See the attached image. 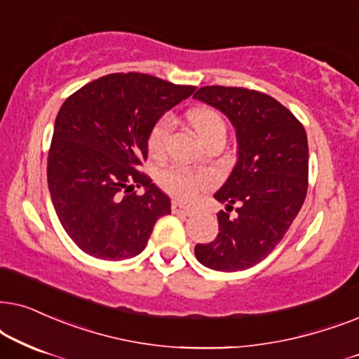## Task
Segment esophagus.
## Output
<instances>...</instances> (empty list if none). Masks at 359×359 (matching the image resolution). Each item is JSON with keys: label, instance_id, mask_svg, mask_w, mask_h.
Returning a JSON list of instances; mask_svg holds the SVG:
<instances>
[{"label": "esophagus", "instance_id": "34e87169", "mask_svg": "<svg viewBox=\"0 0 359 359\" xmlns=\"http://www.w3.org/2000/svg\"><path fill=\"white\" fill-rule=\"evenodd\" d=\"M172 213L182 215V217H190V215L195 213V210L192 207H185L184 203L172 202Z\"/></svg>", "mask_w": 359, "mask_h": 359}]
</instances>
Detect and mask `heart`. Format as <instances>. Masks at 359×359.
<instances>
[{
	"label": "heart",
	"mask_w": 359,
	"mask_h": 359,
	"mask_svg": "<svg viewBox=\"0 0 359 359\" xmlns=\"http://www.w3.org/2000/svg\"><path fill=\"white\" fill-rule=\"evenodd\" d=\"M187 121L197 136L205 144L215 140H223L226 136V123L217 109L213 108H194L187 113ZM172 130L169 116H162L151 128L147 136V147L152 156H161L165 151ZM159 182L167 192L179 198H190L197 194V190L207 184V175L194 172L185 167H170L159 175Z\"/></svg>",
	"instance_id": "obj_1"
}]
</instances>
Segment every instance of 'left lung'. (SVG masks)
Listing matches in <instances>:
<instances>
[{
  "instance_id": "8db88e82",
  "label": "left lung",
  "mask_w": 359,
  "mask_h": 359,
  "mask_svg": "<svg viewBox=\"0 0 359 359\" xmlns=\"http://www.w3.org/2000/svg\"><path fill=\"white\" fill-rule=\"evenodd\" d=\"M195 100L217 108L236 131L238 157L217 194L235 217L218 213V236L195 246L205 267L250 269L283 240L302 208L309 184L307 133L269 95L238 87H202Z\"/></svg>"
}]
</instances>
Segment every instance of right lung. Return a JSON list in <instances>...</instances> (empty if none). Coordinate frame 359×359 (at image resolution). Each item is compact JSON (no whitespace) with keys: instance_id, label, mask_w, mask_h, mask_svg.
<instances>
[{"instance_id":"add662e5","label":"right lung","mask_w":359,"mask_h":359,"mask_svg":"<svg viewBox=\"0 0 359 359\" xmlns=\"http://www.w3.org/2000/svg\"><path fill=\"white\" fill-rule=\"evenodd\" d=\"M194 92L131 72L93 80L62 104L47 185L62 226L83 252L107 261L135 257L157 219L170 213V198L137 167L154 123ZM136 187L145 194L136 196Z\"/></svg>"}]
</instances>
